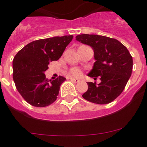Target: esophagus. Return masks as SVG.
<instances>
[{
	"instance_id": "1",
	"label": "esophagus",
	"mask_w": 147,
	"mask_h": 147,
	"mask_svg": "<svg viewBox=\"0 0 147 147\" xmlns=\"http://www.w3.org/2000/svg\"><path fill=\"white\" fill-rule=\"evenodd\" d=\"M71 80L72 82H75V83L80 82V80H79V79H75V78H72V77L71 78Z\"/></svg>"
}]
</instances>
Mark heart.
<instances>
[{
  "label": "heart",
  "mask_w": 147,
  "mask_h": 147,
  "mask_svg": "<svg viewBox=\"0 0 147 147\" xmlns=\"http://www.w3.org/2000/svg\"><path fill=\"white\" fill-rule=\"evenodd\" d=\"M71 74L72 75H74V76H80L81 72H80V70L76 69V68H74V69L71 70Z\"/></svg>",
  "instance_id": "heart-1"
}]
</instances>
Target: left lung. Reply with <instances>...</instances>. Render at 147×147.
Segmentation results:
<instances>
[{"label":"left lung","instance_id":"left-lung-1","mask_svg":"<svg viewBox=\"0 0 147 147\" xmlns=\"http://www.w3.org/2000/svg\"><path fill=\"white\" fill-rule=\"evenodd\" d=\"M76 40L93 48L94 59L88 74L101 82H88V89L82 97L98 105L112 102L122 93L132 74V57L119 40L97 34H80Z\"/></svg>","mask_w":147,"mask_h":147}]
</instances>
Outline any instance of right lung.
Masks as SVG:
<instances>
[{"instance_id": "obj_1", "label": "right lung", "mask_w": 147, "mask_h": 147, "mask_svg": "<svg viewBox=\"0 0 147 147\" xmlns=\"http://www.w3.org/2000/svg\"><path fill=\"white\" fill-rule=\"evenodd\" d=\"M73 35L41 39L27 44L13 59V80L18 91L32 106L43 107L54 102L65 78L46 79L49 62L61 57Z\"/></svg>"}]
</instances>
